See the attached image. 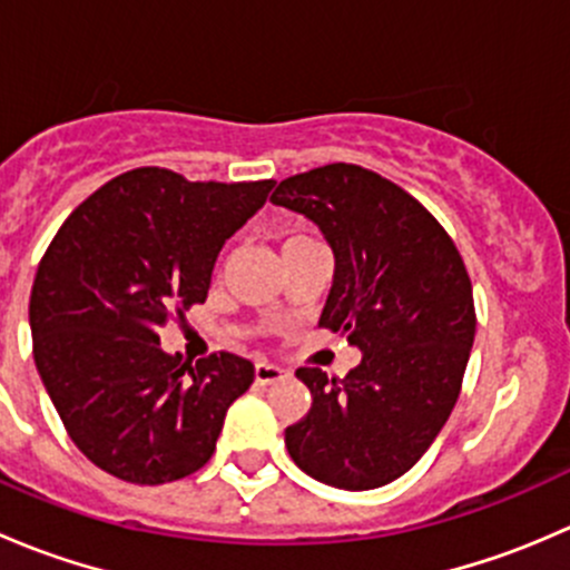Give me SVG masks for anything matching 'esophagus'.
Returning a JSON list of instances; mask_svg holds the SVG:
<instances>
[{
    "label": "esophagus",
    "mask_w": 570,
    "mask_h": 570,
    "mask_svg": "<svg viewBox=\"0 0 570 570\" xmlns=\"http://www.w3.org/2000/svg\"><path fill=\"white\" fill-rule=\"evenodd\" d=\"M286 377V370H281L278 364H267V361H258L256 364V383H262V386H267V383H275V381H284Z\"/></svg>",
    "instance_id": "34e87169"
}]
</instances>
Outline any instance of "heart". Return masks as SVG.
<instances>
[{
	"label": "heart",
	"instance_id": "obj_1",
	"mask_svg": "<svg viewBox=\"0 0 570 570\" xmlns=\"http://www.w3.org/2000/svg\"><path fill=\"white\" fill-rule=\"evenodd\" d=\"M297 239H306V237H301V234H295V237H289V239H286V243H297ZM284 243V245H286Z\"/></svg>",
	"mask_w": 570,
	"mask_h": 570
}]
</instances>
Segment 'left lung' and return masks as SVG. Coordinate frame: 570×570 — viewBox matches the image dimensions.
<instances>
[{
    "label": "left lung",
    "mask_w": 570,
    "mask_h": 570,
    "mask_svg": "<svg viewBox=\"0 0 570 570\" xmlns=\"http://www.w3.org/2000/svg\"><path fill=\"white\" fill-rule=\"evenodd\" d=\"M269 200L331 243L320 325L361 350L347 377L297 370L314 402L286 428V450L325 485L381 488L430 450L461 394L476 327L461 250L411 193L361 165L289 176Z\"/></svg>",
    "instance_id": "obj_1"
}]
</instances>
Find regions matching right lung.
I'll list each match as a JSON object with an SVG mask.
<instances>
[{
    "instance_id": "obj_1",
    "label": "right lung",
    "mask_w": 570,
    "mask_h": 570,
    "mask_svg": "<svg viewBox=\"0 0 570 570\" xmlns=\"http://www.w3.org/2000/svg\"><path fill=\"white\" fill-rule=\"evenodd\" d=\"M273 184L135 168L57 228L30 295L32 355L66 433L107 474L163 485L215 455L253 364L226 350L193 364L163 353L157 331L206 301L223 243Z\"/></svg>"
}]
</instances>
